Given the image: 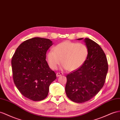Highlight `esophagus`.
Listing matches in <instances>:
<instances>
[{"label":"esophagus","instance_id":"34e87169","mask_svg":"<svg viewBox=\"0 0 120 120\" xmlns=\"http://www.w3.org/2000/svg\"><path fill=\"white\" fill-rule=\"evenodd\" d=\"M63 73H62V72H58V73H57V74H56V75H57V76H61V75H63Z\"/></svg>","mask_w":120,"mask_h":120}]
</instances>
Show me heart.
Instances as JSON below:
<instances>
[{
  "mask_svg": "<svg viewBox=\"0 0 120 120\" xmlns=\"http://www.w3.org/2000/svg\"><path fill=\"white\" fill-rule=\"evenodd\" d=\"M88 55V48L84 44L66 41L56 45L54 50L49 51L47 60L52 69H56L62 62L64 68L72 71L83 65Z\"/></svg>",
  "mask_w": 120,
  "mask_h": 120,
  "instance_id": "heart-1",
  "label": "heart"
}]
</instances>
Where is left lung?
Masks as SVG:
<instances>
[{
    "instance_id": "1",
    "label": "left lung",
    "mask_w": 120,
    "mask_h": 120,
    "mask_svg": "<svg viewBox=\"0 0 120 120\" xmlns=\"http://www.w3.org/2000/svg\"><path fill=\"white\" fill-rule=\"evenodd\" d=\"M84 41L89 50L87 60L81 67L66 75V95L76 103L86 102L100 91L108 71L107 58L102 48L89 38Z\"/></svg>"
}]
</instances>
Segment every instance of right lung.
I'll return each instance as SVG.
<instances>
[{
  "instance_id": "add662e5",
  "label": "right lung",
  "mask_w": 120,
  "mask_h": 120,
  "mask_svg": "<svg viewBox=\"0 0 120 120\" xmlns=\"http://www.w3.org/2000/svg\"><path fill=\"white\" fill-rule=\"evenodd\" d=\"M52 45L47 38L27 39L18 47L12 57L14 83L21 93L30 100L45 99L49 86L56 79L45 60L46 53Z\"/></svg>"
}]
</instances>
